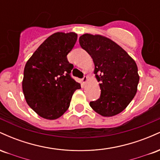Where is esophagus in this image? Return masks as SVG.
Returning <instances> with one entry per match:
<instances>
[{"mask_svg":"<svg viewBox=\"0 0 160 160\" xmlns=\"http://www.w3.org/2000/svg\"><path fill=\"white\" fill-rule=\"evenodd\" d=\"M87 80H88V78L86 76H84L82 79V82H83V83H85V82L87 81Z\"/></svg>","mask_w":160,"mask_h":160,"instance_id":"esophagus-1","label":"esophagus"}]
</instances>
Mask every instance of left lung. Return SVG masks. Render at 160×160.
Segmentation results:
<instances>
[{"instance_id": "1", "label": "left lung", "mask_w": 160, "mask_h": 160, "mask_svg": "<svg viewBox=\"0 0 160 160\" xmlns=\"http://www.w3.org/2000/svg\"><path fill=\"white\" fill-rule=\"evenodd\" d=\"M80 47L90 55L95 65L100 98L89 105L103 117L115 116L131 102L137 92L139 75L135 62L122 47L106 37L84 34Z\"/></svg>"}]
</instances>
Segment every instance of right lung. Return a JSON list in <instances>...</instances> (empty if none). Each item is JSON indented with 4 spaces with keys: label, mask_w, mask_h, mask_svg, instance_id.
I'll use <instances>...</instances> for the list:
<instances>
[{
    "label": "right lung",
    "mask_w": 160,
    "mask_h": 160,
    "mask_svg": "<svg viewBox=\"0 0 160 160\" xmlns=\"http://www.w3.org/2000/svg\"><path fill=\"white\" fill-rule=\"evenodd\" d=\"M78 39L74 32H56L46 39L28 60L24 69L22 90L27 104L38 115L56 120L68 109L80 84L71 77L68 61Z\"/></svg>",
    "instance_id": "add662e5"
}]
</instances>
